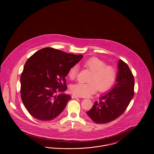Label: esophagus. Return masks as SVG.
<instances>
[{
  "mask_svg": "<svg viewBox=\"0 0 154 154\" xmlns=\"http://www.w3.org/2000/svg\"><path fill=\"white\" fill-rule=\"evenodd\" d=\"M72 97L73 99H76V98H79L80 96H79L75 95H72Z\"/></svg>",
  "mask_w": 154,
  "mask_h": 154,
  "instance_id": "1",
  "label": "esophagus"
}]
</instances>
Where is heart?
Instances as JSON below:
<instances>
[{
	"instance_id": "heart-1",
	"label": "heart",
	"mask_w": 154,
	"mask_h": 154,
	"mask_svg": "<svg viewBox=\"0 0 154 154\" xmlns=\"http://www.w3.org/2000/svg\"><path fill=\"white\" fill-rule=\"evenodd\" d=\"M83 65L89 69L91 73L88 82H77L73 84L70 90L77 95L87 97L94 94L97 89L100 92L109 90L115 83L117 79V70L114 66L106 65L105 62L96 57L88 59L83 62ZM79 72V66H72L67 73V76L74 80Z\"/></svg>"
}]
</instances>
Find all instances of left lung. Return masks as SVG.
Instances as JSON below:
<instances>
[{
    "label": "left lung",
    "mask_w": 154,
    "mask_h": 154,
    "mask_svg": "<svg viewBox=\"0 0 154 154\" xmlns=\"http://www.w3.org/2000/svg\"><path fill=\"white\" fill-rule=\"evenodd\" d=\"M117 84L111 91L99 98L87 114L96 124H106L121 116L134 96V79L122 60L118 61Z\"/></svg>",
    "instance_id": "obj_1"
}]
</instances>
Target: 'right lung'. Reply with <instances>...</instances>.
I'll list each match as a JSON object with an SVG mask.
<instances>
[{
  "label": "right lung",
  "instance_id": "add662e5",
  "mask_svg": "<svg viewBox=\"0 0 154 154\" xmlns=\"http://www.w3.org/2000/svg\"><path fill=\"white\" fill-rule=\"evenodd\" d=\"M82 58L46 47L26 62L21 75V97L30 114L40 121H52L66 107L71 96L57 94L66 91L69 69Z\"/></svg>",
  "mask_w": 154,
  "mask_h": 154
}]
</instances>
